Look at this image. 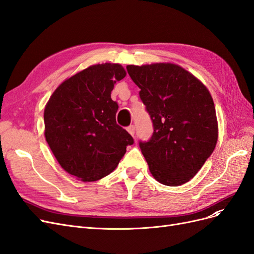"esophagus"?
I'll return each mask as SVG.
<instances>
[{
    "instance_id": "34e87169",
    "label": "esophagus",
    "mask_w": 254,
    "mask_h": 254,
    "mask_svg": "<svg viewBox=\"0 0 254 254\" xmlns=\"http://www.w3.org/2000/svg\"><path fill=\"white\" fill-rule=\"evenodd\" d=\"M127 131L133 136L134 135V126L133 125H130L129 127H127Z\"/></svg>"
}]
</instances>
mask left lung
I'll return each instance as SVG.
<instances>
[{"instance_id": "obj_1", "label": "left lung", "mask_w": 254, "mask_h": 254, "mask_svg": "<svg viewBox=\"0 0 254 254\" xmlns=\"http://www.w3.org/2000/svg\"><path fill=\"white\" fill-rule=\"evenodd\" d=\"M141 89L140 98L153 132L139 145L157 181L170 187L187 183L216 146L218 125L213 98L204 84L173 64L127 65Z\"/></svg>"}]
</instances>
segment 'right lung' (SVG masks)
Wrapping results in <instances>:
<instances>
[{"instance_id": "1", "label": "right lung", "mask_w": 254, "mask_h": 254, "mask_svg": "<svg viewBox=\"0 0 254 254\" xmlns=\"http://www.w3.org/2000/svg\"><path fill=\"white\" fill-rule=\"evenodd\" d=\"M126 76L119 64L91 65L64 80L44 109V135L65 172L96 181L115 170L132 136L117 124L111 91Z\"/></svg>"}]
</instances>
